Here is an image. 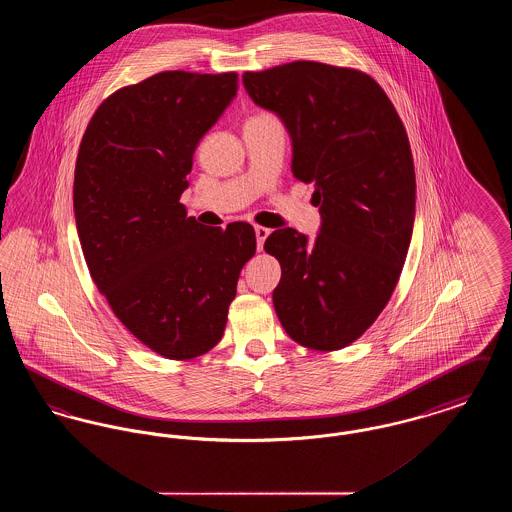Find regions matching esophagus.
<instances>
[{
	"mask_svg": "<svg viewBox=\"0 0 512 512\" xmlns=\"http://www.w3.org/2000/svg\"><path fill=\"white\" fill-rule=\"evenodd\" d=\"M268 234H270V230L265 228V226H255V236H257V249H259V251L263 249V245H265V240H267Z\"/></svg>",
	"mask_w": 512,
	"mask_h": 512,
	"instance_id": "obj_1",
	"label": "esophagus"
}]
</instances>
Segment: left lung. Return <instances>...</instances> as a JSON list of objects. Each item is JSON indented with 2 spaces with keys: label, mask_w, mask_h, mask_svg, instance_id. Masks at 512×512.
Masks as SVG:
<instances>
[{
  "label": "left lung",
  "mask_w": 512,
  "mask_h": 512,
  "mask_svg": "<svg viewBox=\"0 0 512 512\" xmlns=\"http://www.w3.org/2000/svg\"><path fill=\"white\" fill-rule=\"evenodd\" d=\"M257 105L290 132L293 176L313 182L315 244L274 230L265 251L282 267L274 309L293 341L338 351L359 340L395 290L413 236V153L380 84L357 69L293 61L244 74Z\"/></svg>",
  "instance_id": "obj_1"
}]
</instances>
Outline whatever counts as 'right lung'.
Wrapping results in <instances>:
<instances>
[{
  "mask_svg": "<svg viewBox=\"0 0 512 512\" xmlns=\"http://www.w3.org/2000/svg\"><path fill=\"white\" fill-rule=\"evenodd\" d=\"M238 92V74L165 71L105 99L82 136L74 217L90 276L151 351L190 361L219 343L245 263L247 222L186 217L194 151Z\"/></svg>",
  "mask_w": 512,
  "mask_h": 512,
  "instance_id": "obj_1",
  "label": "right lung"
}]
</instances>
